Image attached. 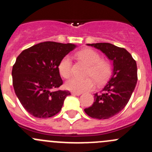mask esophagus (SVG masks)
<instances>
[{
    "mask_svg": "<svg viewBox=\"0 0 152 152\" xmlns=\"http://www.w3.org/2000/svg\"><path fill=\"white\" fill-rule=\"evenodd\" d=\"M71 94L73 96H80L82 93H77V92H71Z\"/></svg>",
    "mask_w": 152,
    "mask_h": 152,
    "instance_id": "34e87169",
    "label": "esophagus"
}]
</instances>
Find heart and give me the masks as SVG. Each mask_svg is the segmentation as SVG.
Returning <instances> with one entry per match:
<instances>
[{
    "label": "heart",
    "instance_id": "b5f03b06",
    "mask_svg": "<svg viewBox=\"0 0 152 152\" xmlns=\"http://www.w3.org/2000/svg\"><path fill=\"white\" fill-rule=\"evenodd\" d=\"M78 59L83 61L89 65L86 76H93L97 84H102L108 78L111 72L110 64L107 61L101 59L99 53L91 48H85L76 53ZM59 73L64 78H69L71 75L72 60L67 55L64 56L58 66ZM95 87L94 80L91 77H72L65 82V87L69 90L77 93L88 91Z\"/></svg>",
    "mask_w": 152,
    "mask_h": 152
}]
</instances>
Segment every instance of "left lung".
Listing matches in <instances>:
<instances>
[{
  "label": "left lung",
  "instance_id": "obj_1",
  "mask_svg": "<svg viewBox=\"0 0 152 152\" xmlns=\"http://www.w3.org/2000/svg\"><path fill=\"white\" fill-rule=\"evenodd\" d=\"M87 45L104 53L112 62L113 71L103 89L94 94L93 105L85 112L93 118H110L120 113L129 101L137 84V64L123 48L107 42Z\"/></svg>",
  "mask_w": 152,
  "mask_h": 152
}]
</instances>
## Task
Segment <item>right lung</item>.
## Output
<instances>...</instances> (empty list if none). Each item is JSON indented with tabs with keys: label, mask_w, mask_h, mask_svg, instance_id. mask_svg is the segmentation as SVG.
Segmentation results:
<instances>
[{
	"label": "right lung",
	"mask_w": 152,
	"mask_h": 152,
	"mask_svg": "<svg viewBox=\"0 0 152 152\" xmlns=\"http://www.w3.org/2000/svg\"><path fill=\"white\" fill-rule=\"evenodd\" d=\"M76 46L43 42L26 49L18 56L12 71L14 90L29 114L47 118L60 111L70 93L54 90L63 83L58 66L61 59Z\"/></svg>",
	"instance_id": "obj_1"
}]
</instances>
